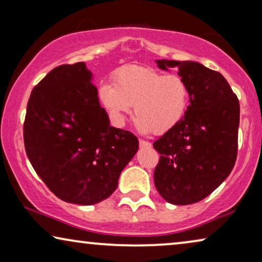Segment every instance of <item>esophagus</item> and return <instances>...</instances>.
<instances>
[{
	"instance_id": "34e87169",
	"label": "esophagus",
	"mask_w": 262,
	"mask_h": 262,
	"mask_svg": "<svg viewBox=\"0 0 262 262\" xmlns=\"http://www.w3.org/2000/svg\"><path fill=\"white\" fill-rule=\"evenodd\" d=\"M139 145H141L142 148H151V143L143 141V139H139Z\"/></svg>"
}]
</instances>
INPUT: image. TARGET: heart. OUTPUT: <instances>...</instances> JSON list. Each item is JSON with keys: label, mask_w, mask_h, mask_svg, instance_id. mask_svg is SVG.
Listing matches in <instances>:
<instances>
[{"label": "heart", "mask_w": 262, "mask_h": 262, "mask_svg": "<svg viewBox=\"0 0 262 262\" xmlns=\"http://www.w3.org/2000/svg\"><path fill=\"white\" fill-rule=\"evenodd\" d=\"M189 95L180 75L141 66L120 68L114 84L102 83L99 89L100 101L119 126L135 106L136 127L142 134L162 135L177 126L188 108Z\"/></svg>", "instance_id": "1"}]
</instances>
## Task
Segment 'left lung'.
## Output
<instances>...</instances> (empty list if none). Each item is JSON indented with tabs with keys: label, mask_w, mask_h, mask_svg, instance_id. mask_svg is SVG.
Returning <instances> with one entry per match:
<instances>
[{
	"label": "left lung",
	"mask_w": 262,
	"mask_h": 262,
	"mask_svg": "<svg viewBox=\"0 0 262 262\" xmlns=\"http://www.w3.org/2000/svg\"><path fill=\"white\" fill-rule=\"evenodd\" d=\"M156 63L167 71L178 68L191 95L180 123L154 142L161 155L154 181L168 203L189 205L211 194L234 168L238 99L223 75L198 62L157 59Z\"/></svg>",
	"instance_id": "left-lung-1"
}]
</instances>
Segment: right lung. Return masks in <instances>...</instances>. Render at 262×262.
<instances>
[{
  "mask_svg": "<svg viewBox=\"0 0 262 262\" xmlns=\"http://www.w3.org/2000/svg\"><path fill=\"white\" fill-rule=\"evenodd\" d=\"M24 142L50 191L78 205L108 198L139 146L135 135L110 125L83 62L55 68L33 88Z\"/></svg>",
  "mask_w": 262,
  "mask_h": 262,
  "instance_id": "obj_1",
  "label": "right lung"
}]
</instances>
